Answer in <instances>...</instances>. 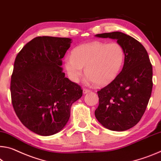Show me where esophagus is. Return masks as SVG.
Masks as SVG:
<instances>
[{
    "instance_id": "34e87169",
    "label": "esophagus",
    "mask_w": 161,
    "mask_h": 161,
    "mask_svg": "<svg viewBox=\"0 0 161 161\" xmlns=\"http://www.w3.org/2000/svg\"><path fill=\"white\" fill-rule=\"evenodd\" d=\"M90 92V90H87V89H84V90H83V94H85L86 93H89V92Z\"/></svg>"
}]
</instances>
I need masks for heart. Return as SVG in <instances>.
I'll return each mask as SVG.
<instances>
[{
	"instance_id": "1",
	"label": "heart",
	"mask_w": 161,
	"mask_h": 161,
	"mask_svg": "<svg viewBox=\"0 0 161 161\" xmlns=\"http://www.w3.org/2000/svg\"><path fill=\"white\" fill-rule=\"evenodd\" d=\"M124 58V49L118 43L94 41L74 48L71 55L64 58V67L69 77L75 82L80 80L85 67L88 81L103 85L119 73Z\"/></svg>"
}]
</instances>
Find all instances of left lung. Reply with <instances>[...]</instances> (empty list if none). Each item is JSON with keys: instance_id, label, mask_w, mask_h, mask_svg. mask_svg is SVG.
<instances>
[{"instance_id": "1", "label": "left lung", "mask_w": 161, "mask_h": 161, "mask_svg": "<svg viewBox=\"0 0 161 161\" xmlns=\"http://www.w3.org/2000/svg\"><path fill=\"white\" fill-rule=\"evenodd\" d=\"M117 40L124 49L122 69L115 79L97 92L99 106L94 112L102 125L113 131L134 127L145 111L153 88V67L145 47L122 32L97 34Z\"/></svg>"}]
</instances>
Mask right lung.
I'll return each mask as SVG.
<instances>
[{"instance_id": "right-lung-1", "label": "right lung", "mask_w": 161, "mask_h": 161, "mask_svg": "<svg viewBox=\"0 0 161 161\" xmlns=\"http://www.w3.org/2000/svg\"><path fill=\"white\" fill-rule=\"evenodd\" d=\"M69 38L38 36L27 43L14 62L11 101L23 125L39 136H49L64 127L70 109L82 96L80 86L65 77L62 60Z\"/></svg>"}]
</instances>
